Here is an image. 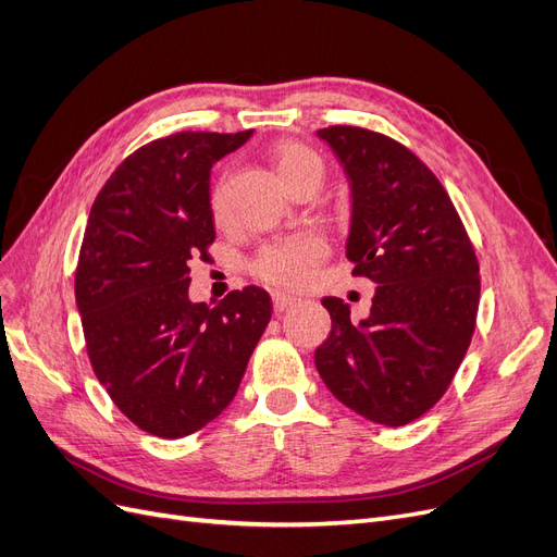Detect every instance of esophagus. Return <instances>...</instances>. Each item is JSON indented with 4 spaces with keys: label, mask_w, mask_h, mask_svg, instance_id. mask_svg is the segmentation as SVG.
I'll list each match as a JSON object with an SVG mask.
<instances>
[{
    "label": "esophagus",
    "mask_w": 557,
    "mask_h": 557,
    "mask_svg": "<svg viewBox=\"0 0 557 557\" xmlns=\"http://www.w3.org/2000/svg\"><path fill=\"white\" fill-rule=\"evenodd\" d=\"M274 297V309L276 311H285V309H290L293 305H297V297H293V295H285V293H274L272 295Z\"/></svg>",
    "instance_id": "34e87169"
}]
</instances>
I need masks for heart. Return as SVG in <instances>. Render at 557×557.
Here are the masks:
<instances>
[{"mask_svg": "<svg viewBox=\"0 0 557 557\" xmlns=\"http://www.w3.org/2000/svg\"><path fill=\"white\" fill-rule=\"evenodd\" d=\"M274 170L281 176L285 185H293L295 178H299L311 166H320V160L315 158L313 150L307 146L295 144V141H285L274 148ZM215 201V199H213ZM327 244L323 237H318L313 232L307 234H297L293 239H285L281 244L267 246L252 269L256 274L274 285H283V288H301L307 285L320 260L325 258Z\"/></svg>", "mask_w": 557, "mask_h": 557, "instance_id": "obj_1", "label": "heart"}]
</instances>
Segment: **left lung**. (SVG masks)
Returning <instances> with one entry per match:
<instances>
[{
  "mask_svg": "<svg viewBox=\"0 0 557 557\" xmlns=\"http://www.w3.org/2000/svg\"><path fill=\"white\" fill-rule=\"evenodd\" d=\"M350 188L346 258L376 283L372 311L325 297L332 332L315 348L330 393L362 418L401 428L442 399L476 325V252L448 193L407 146L379 132L318 129Z\"/></svg>",
  "mask_w": 557,
  "mask_h": 557,
  "instance_id": "obj_1",
  "label": "left lung"
}]
</instances>
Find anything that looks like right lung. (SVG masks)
I'll list each match as a JSON object with an SVG mask.
<instances>
[{
    "instance_id": "right-lung-1",
    "label": "right lung",
    "mask_w": 557,
    "mask_h": 557,
    "mask_svg": "<svg viewBox=\"0 0 557 557\" xmlns=\"http://www.w3.org/2000/svg\"><path fill=\"white\" fill-rule=\"evenodd\" d=\"M252 137L176 132L117 166L88 215L76 307L95 374L134 425L178 440L221 416L272 318L258 285L193 301L190 267L215 239L211 166Z\"/></svg>"
}]
</instances>
